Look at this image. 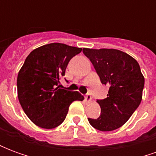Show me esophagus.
I'll return each instance as SVG.
<instances>
[{
	"mask_svg": "<svg viewBox=\"0 0 156 156\" xmlns=\"http://www.w3.org/2000/svg\"><path fill=\"white\" fill-rule=\"evenodd\" d=\"M92 99V97L91 95L89 94H86V96H85V100L87 102H90L91 101Z\"/></svg>",
	"mask_w": 156,
	"mask_h": 156,
	"instance_id": "34e87169",
	"label": "esophagus"
}]
</instances>
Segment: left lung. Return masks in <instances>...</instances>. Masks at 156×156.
<instances>
[{
    "label": "left lung",
    "mask_w": 156,
    "mask_h": 156,
    "mask_svg": "<svg viewBox=\"0 0 156 156\" xmlns=\"http://www.w3.org/2000/svg\"><path fill=\"white\" fill-rule=\"evenodd\" d=\"M83 52L94 65L103 84L108 86L107 98L98 100L101 115L88 119L100 131L120 128L133 115L142 100L144 78L137 61L117 49L83 48Z\"/></svg>",
    "instance_id": "8db88e82"
}]
</instances>
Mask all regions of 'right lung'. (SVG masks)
I'll use <instances>...</instances> for the list:
<instances>
[{"mask_svg":"<svg viewBox=\"0 0 156 156\" xmlns=\"http://www.w3.org/2000/svg\"><path fill=\"white\" fill-rule=\"evenodd\" d=\"M81 51L80 48L54 42L36 48L26 58L17 76V96L22 109L36 125L58 127L72 103L83 100L78 91L59 88L68 62Z\"/></svg>","mask_w":156,"mask_h":156,"instance_id":"1","label":"right lung"}]
</instances>
